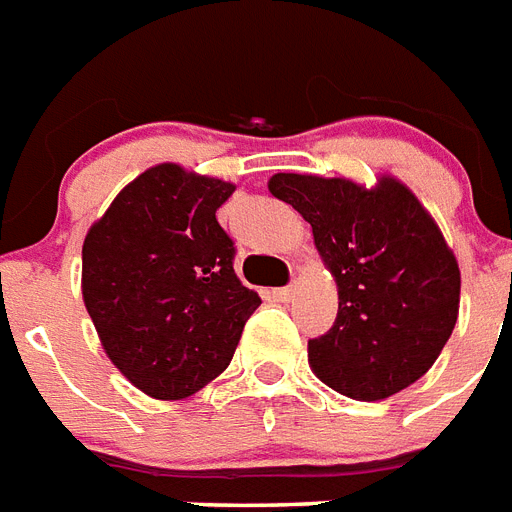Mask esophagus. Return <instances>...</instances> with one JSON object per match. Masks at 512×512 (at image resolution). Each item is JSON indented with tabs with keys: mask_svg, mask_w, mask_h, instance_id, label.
I'll use <instances>...</instances> for the list:
<instances>
[{
	"mask_svg": "<svg viewBox=\"0 0 512 512\" xmlns=\"http://www.w3.org/2000/svg\"><path fill=\"white\" fill-rule=\"evenodd\" d=\"M294 292H297V284H289V286H281V289H276V299H281V302H289V299L294 297Z\"/></svg>",
	"mask_w": 512,
	"mask_h": 512,
	"instance_id": "esophagus-1",
	"label": "esophagus"
}]
</instances>
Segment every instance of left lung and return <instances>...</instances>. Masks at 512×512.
<instances>
[{"instance_id": "left-lung-1", "label": "left lung", "mask_w": 512, "mask_h": 512, "mask_svg": "<svg viewBox=\"0 0 512 512\" xmlns=\"http://www.w3.org/2000/svg\"><path fill=\"white\" fill-rule=\"evenodd\" d=\"M313 228L339 313L307 342L310 368L334 392L386 400L436 363L458 323L460 268L431 213L400 178L276 173L268 181Z\"/></svg>"}]
</instances>
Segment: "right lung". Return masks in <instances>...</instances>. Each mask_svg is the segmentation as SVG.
I'll list each match as a JSON object with an SVG mask.
<instances>
[{"instance_id":"add662e5","label":"right lung","mask_w":512,"mask_h":512,"mask_svg":"<svg viewBox=\"0 0 512 512\" xmlns=\"http://www.w3.org/2000/svg\"><path fill=\"white\" fill-rule=\"evenodd\" d=\"M234 189L160 162L123 186L83 239V305L99 342L155 400H184L226 371L260 307L215 218Z\"/></svg>"}]
</instances>
